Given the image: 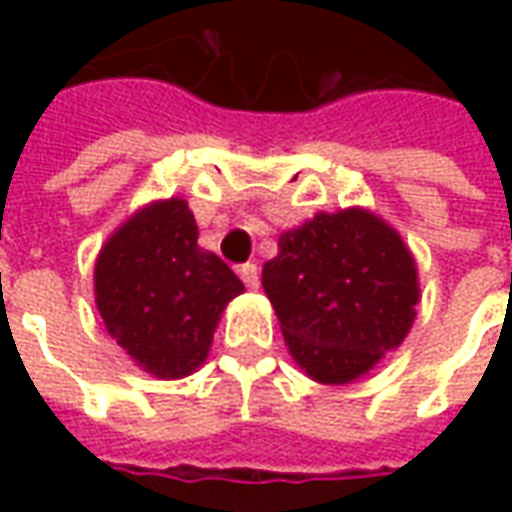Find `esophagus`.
<instances>
[{
    "label": "esophagus",
    "mask_w": 512,
    "mask_h": 512,
    "mask_svg": "<svg viewBox=\"0 0 512 512\" xmlns=\"http://www.w3.org/2000/svg\"><path fill=\"white\" fill-rule=\"evenodd\" d=\"M241 279H244V285L249 290H257L260 288V268L255 266V263H246V266H241Z\"/></svg>",
    "instance_id": "1"
}]
</instances>
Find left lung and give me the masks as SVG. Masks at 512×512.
Masks as SVG:
<instances>
[{"mask_svg":"<svg viewBox=\"0 0 512 512\" xmlns=\"http://www.w3.org/2000/svg\"><path fill=\"white\" fill-rule=\"evenodd\" d=\"M263 290L290 356L326 386L367 376L406 340L419 304L411 249L367 208L321 211L285 230Z\"/></svg>","mask_w":512,"mask_h":512,"instance_id":"obj_1","label":"left lung"}]
</instances>
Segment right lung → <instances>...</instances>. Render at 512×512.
<instances>
[{
    "instance_id": "right-lung-1",
    "label": "right lung",
    "mask_w": 512,
    "mask_h": 512,
    "mask_svg": "<svg viewBox=\"0 0 512 512\" xmlns=\"http://www.w3.org/2000/svg\"><path fill=\"white\" fill-rule=\"evenodd\" d=\"M197 235L186 200L147 202L95 260V307L106 332L136 367L164 381L205 365L224 307L244 293V282Z\"/></svg>"
}]
</instances>
